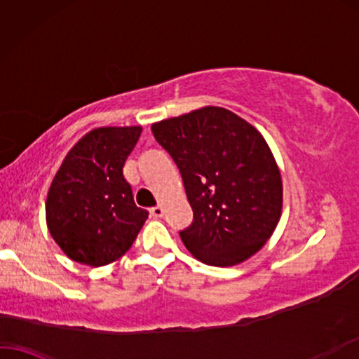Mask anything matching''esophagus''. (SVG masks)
I'll return each mask as SVG.
<instances>
[{
	"instance_id": "1",
	"label": "esophagus",
	"mask_w": 359,
	"mask_h": 359,
	"mask_svg": "<svg viewBox=\"0 0 359 359\" xmlns=\"http://www.w3.org/2000/svg\"><path fill=\"white\" fill-rule=\"evenodd\" d=\"M149 213H151L154 218H161L162 215H164V207H162V205H157V207H152V208L149 210Z\"/></svg>"
}]
</instances>
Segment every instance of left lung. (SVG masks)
I'll list each match as a JSON object with an SVG mask.
<instances>
[{
    "mask_svg": "<svg viewBox=\"0 0 359 359\" xmlns=\"http://www.w3.org/2000/svg\"><path fill=\"white\" fill-rule=\"evenodd\" d=\"M182 175L194 222L184 245L210 266L256 255L279 223L283 179L259 131L229 109L203 107L151 126Z\"/></svg>",
    "mask_w": 359,
    "mask_h": 359,
    "instance_id": "8db88e82",
    "label": "left lung"
}]
</instances>
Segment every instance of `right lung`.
Here are the masks:
<instances>
[{"label": "right lung", "instance_id": "1", "mask_svg": "<svg viewBox=\"0 0 359 359\" xmlns=\"http://www.w3.org/2000/svg\"><path fill=\"white\" fill-rule=\"evenodd\" d=\"M141 126H107L87 133L69 151L52 180L46 219L52 238L72 261L107 266L135 243L147 219L123 175Z\"/></svg>", "mask_w": 359, "mask_h": 359}]
</instances>
